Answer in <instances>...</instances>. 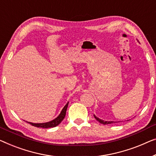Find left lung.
<instances>
[{
	"label": "left lung",
	"instance_id": "obj_1",
	"mask_svg": "<svg viewBox=\"0 0 156 156\" xmlns=\"http://www.w3.org/2000/svg\"><path fill=\"white\" fill-rule=\"evenodd\" d=\"M94 117L95 119H96V120H97V121L99 122L100 123H101V124H104V125L111 124V123H113V122H113V121H104V120H103L99 119V118H97V116L95 115H94Z\"/></svg>",
	"mask_w": 156,
	"mask_h": 156
}]
</instances>
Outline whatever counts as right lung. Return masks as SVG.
I'll list each match as a JSON object with an SVG mask.
<instances>
[{
  "label": "right lung",
  "instance_id": "obj_1",
  "mask_svg": "<svg viewBox=\"0 0 156 156\" xmlns=\"http://www.w3.org/2000/svg\"><path fill=\"white\" fill-rule=\"evenodd\" d=\"M68 105H69V102L66 104V105H65L63 109H62V111H61V113H60V114L58 115V117H57L55 119L52 120V121L45 122V123H33V122H27L30 123L31 125H33V126L36 127H42V128L55 127L56 126H57L59 124H60L62 120H64L65 115H66V109H67V107H68Z\"/></svg>",
  "mask_w": 156,
  "mask_h": 156
}]
</instances>
